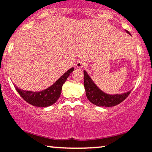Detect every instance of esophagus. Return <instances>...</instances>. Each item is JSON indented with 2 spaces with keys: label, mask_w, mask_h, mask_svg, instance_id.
I'll use <instances>...</instances> for the list:
<instances>
[{
  "label": "esophagus",
  "mask_w": 152,
  "mask_h": 152,
  "mask_svg": "<svg viewBox=\"0 0 152 152\" xmlns=\"http://www.w3.org/2000/svg\"><path fill=\"white\" fill-rule=\"evenodd\" d=\"M84 66H85V61L82 59H79L76 61V66L77 68L80 69V68H83Z\"/></svg>",
  "instance_id": "esophagus-1"
}]
</instances>
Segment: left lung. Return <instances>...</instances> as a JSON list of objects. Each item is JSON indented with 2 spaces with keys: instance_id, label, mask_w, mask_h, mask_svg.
Masks as SVG:
<instances>
[{
  "instance_id": "8db88e82",
  "label": "left lung",
  "mask_w": 152,
  "mask_h": 152,
  "mask_svg": "<svg viewBox=\"0 0 152 152\" xmlns=\"http://www.w3.org/2000/svg\"><path fill=\"white\" fill-rule=\"evenodd\" d=\"M126 33L131 36L128 31ZM84 88L86 90V95L87 98L90 102L98 107H114L122 102L126 97L129 95L131 90L122 94H116V95H109L105 93L102 90L96 86V84L91 79L89 75L84 71Z\"/></svg>"
}]
</instances>
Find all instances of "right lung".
I'll return each instance as SVG.
<instances>
[{"label":"right lung","mask_w":152,"mask_h":152,"mask_svg":"<svg viewBox=\"0 0 152 152\" xmlns=\"http://www.w3.org/2000/svg\"><path fill=\"white\" fill-rule=\"evenodd\" d=\"M74 69L71 68L51 86L40 92L23 90L15 85V89L26 102L35 107H47L53 105L59 98L62 86Z\"/></svg>","instance_id":"right-lung-1"}]
</instances>
